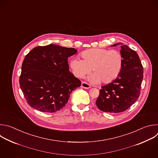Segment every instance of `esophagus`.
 Wrapping results in <instances>:
<instances>
[{"label":"esophagus","instance_id":"esophagus-1","mask_svg":"<svg viewBox=\"0 0 158 158\" xmlns=\"http://www.w3.org/2000/svg\"><path fill=\"white\" fill-rule=\"evenodd\" d=\"M81 86L82 88H86V89H88V88H89L91 87L90 85H89L88 83H86V82H85V81H83V82L81 83Z\"/></svg>","mask_w":158,"mask_h":158}]
</instances>
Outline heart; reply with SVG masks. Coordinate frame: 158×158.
<instances>
[{"label": "heart", "instance_id": "1", "mask_svg": "<svg viewBox=\"0 0 158 158\" xmlns=\"http://www.w3.org/2000/svg\"><path fill=\"white\" fill-rule=\"evenodd\" d=\"M83 60L75 58L70 61V67L75 77L82 78L91 71L89 79L93 83L102 81L106 84L112 82L119 75L123 56L117 50L107 48H91L81 54Z\"/></svg>", "mask_w": 158, "mask_h": 158}]
</instances>
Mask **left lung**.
<instances>
[{
	"instance_id": "8db88e82",
	"label": "left lung",
	"mask_w": 158,
	"mask_h": 158,
	"mask_svg": "<svg viewBox=\"0 0 158 158\" xmlns=\"http://www.w3.org/2000/svg\"><path fill=\"white\" fill-rule=\"evenodd\" d=\"M121 43L114 44L115 47ZM123 56L122 70L112 82L104 85L100 90L96 101L97 107L107 113L124 111L139 98L143 78V69L137 53L127 45L121 46Z\"/></svg>"
}]
</instances>
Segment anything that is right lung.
I'll use <instances>...</instances> for the list:
<instances>
[{
	"instance_id": "1",
	"label": "right lung",
	"mask_w": 158,
	"mask_h": 158,
	"mask_svg": "<svg viewBox=\"0 0 158 158\" xmlns=\"http://www.w3.org/2000/svg\"><path fill=\"white\" fill-rule=\"evenodd\" d=\"M73 48L50 44L34 48L25 57L19 78L23 96L31 108L54 113L64 107L81 81L69 71Z\"/></svg>"
}]
</instances>
